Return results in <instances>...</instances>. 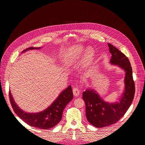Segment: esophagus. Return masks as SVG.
I'll use <instances>...</instances> for the list:
<instances>
[{"label": "esophagus", "instance_id": "obj_1", "mask_svg": "<svg viewBox=\"0 0 145 145\" xmlns=\"http://www.w3.org/2000/svg\"><path fill=\"white\" fill-rule=\"evenodd\" d=\"M72 92H73V94L75 96H78L80 95V89L78 87V86H75V87L73 88Z\"/></svg>", "mask_w": 145, "mask_h": 145}]
</instances>
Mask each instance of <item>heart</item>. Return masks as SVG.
Wrapping results in <instances>:
<instances>
[{
    "mask_svg": "<svg viewBox=\"0 0 145 145\" xmlns=\"http://www.w3.org/2000/svg\"><path fill=\"white\" fill-rule=\"evenodd\" d=\"M85 51V48L82 45H76L67 50L64 54L63 61L65 64H70L79 61ZM95 57V52L93 48L89 47L86 49L84 56V63L86 67L92 65Z\"/></svg>",
    "mask_w": 145,
    "mask_h": 145,
    "instance_id": "b5f03b06",
    "label": "heart"
}]
</instances>
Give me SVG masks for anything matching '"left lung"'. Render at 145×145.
<instances>
[{"instance_id":"1","label":"left lung","mask_w":145,"mask_h":145,"mask_svg":"<svg viewBox=\"0 0 145 145\" xmlns=\"http://www.w3.org/2000/svg\"><path fill=\"white\" fill-rule=\"evenodd\" d=\"M108 44L111 54L110 63L119 65L125 71V90L119 102L114 103L105 102L95 91L90 89L83 92L87 120L97 128L107 127L118 122L130 107L135 92L132 70L128 57L111 44Z\"/></svg>"}]
</instances>
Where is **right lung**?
<instances>
[{"label":"right lung","mask_w":145,"mask_h":145,"mask_svg":"<svg viewBox=\"0 0 145 145\" xmlns=\"http://www.w3.org/2000/svg\"><path fill=\"white\" fill-rule=\"evenodd\" d=\"M40 48L31 47L25 49L23 52L28 50L39 49ZM73 98L71 86L70 85L64 90L55 100L54 102L46 109L37 113H28L22 110L15 103L9 91L10 103L14 113L28 125L42 129H48L54 127L60 121L65 107Z\"/></svg>","instance_id":"add662e5"}]
</instances>
